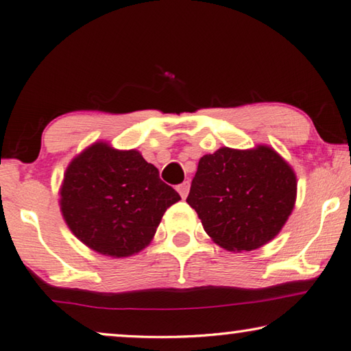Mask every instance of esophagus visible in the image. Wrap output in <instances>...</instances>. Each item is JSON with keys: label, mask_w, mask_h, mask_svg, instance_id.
Wrapping results in <instances>:
<instances>
[{"label": "esophagus", "mask_w": 351, "mask_h": 351, "mask_svg": "<svg viewBox=\"0 0 351 351\" xmlns=\"http://www.w3.org/2000/svg\"><path fill=\"white\" fill-rule=\"evenodd\" d=\"M178 193L181 195V198L184 199V198H187V195H189V190H190V182L189 181H184L182 184H180V186H178Z\"/></svg>", "instance_id": "34e87169"}]
</instances>
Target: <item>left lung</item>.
<instances>
[{"instance_id": "obj_1", "label": "left lung", "mask_w": 351, "mask_h": 351, "mask_svg": "<svg viewBox=\"0 0 351 351\" xmlns=\"http://www.w3.org/2000/svg\"><path fill=\"white\" fill-rule=\"evenodd\" d=\"M295 195L294 170L274 148L223 147L199 159L187 203L218 246L241 252L280 232Z\"/></svg>"}]
</instances>
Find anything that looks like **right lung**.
I'll return each mask as SVG.
<instances>
[{
	"label": "right lung",
	"mask_w": 351,
	"mask_h": 351,
	"mask_svg": "<svg viewBox=\"0 0 351 351\" xmlns=\"http://www.w3.org/2000/svg\"><path fill=\"white\" fill-rule=\"evenodd\" d=\"M181 199L136 150L96 142L75 156L60 189L62 215L83 245L122 258L150 245L164 212Z\"/></svg>",
	"instance_id": "right-lung-1"
}]
</instances>
